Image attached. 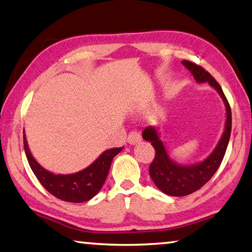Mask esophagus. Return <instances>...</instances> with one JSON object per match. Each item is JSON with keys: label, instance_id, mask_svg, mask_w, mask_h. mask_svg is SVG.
<instances>
[{"label": "esophagus", "instance_id": "esophagus-1", "mask_svg": "<svg viewBox=\"0 0 252 252\" xmlns=\"http://www.w3.org/2000/svg\"><path fill=\"white\" fill-rule=\"evenodd\" d=\"M140 141H141V136L138 131H132V132H130L129 137H127V142H129L130 145H137Z\"/></svg>", "mask_w": 252, "mask_h": 252}]
</instances>
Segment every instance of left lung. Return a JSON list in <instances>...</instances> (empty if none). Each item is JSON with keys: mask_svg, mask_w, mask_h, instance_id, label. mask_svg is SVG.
Masks as SVG:
<instances>
[{"mask_svg": "<svg viewBox=\"0 0 252 252\" xmlns=\"http://www.w3.org/2000/svg\"><path fill=\"white\" fill-rule=\"evenodd\" d=\"M182 64L190 71L198 84L208 82L209 86L219 93L225 105L226 119L222 137L217 142L216 147L201 162L191 165H182L171 158L164 142L159 138L158 126H149L142 131V138L146 141H149L155 148V158L149 166L150 178L162 192L173 197H183L192 193L212 179L224 158L232 129L231 108L219 82L209 72L192 62L185 60L182 61Z\"/></svg>", "mask_w": 252, "mask_h": 252, "instance_id": "obj_1", "label": "left lung"}]
</instances>
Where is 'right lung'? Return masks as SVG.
Instances as JSON below:
<instances>
[{"mask_svg":"<svg viewBox=\"0 0 252 252\" xmlns=\"http://www.w3.org/2000/svg\"><path fill=\"white\" fill-rule=\"evenodd\" d=\"M24 146L28 163L40 185L54 197L69 202H85L95 197L107 178L114 156L122 150V147L105 150L88 167L77 173L55 174L33 158L25 132Z\"/></svg>","mask_w":252,"mask_h":252,"instance_id":"obj_1","label":"right lung"}]
</instances>
